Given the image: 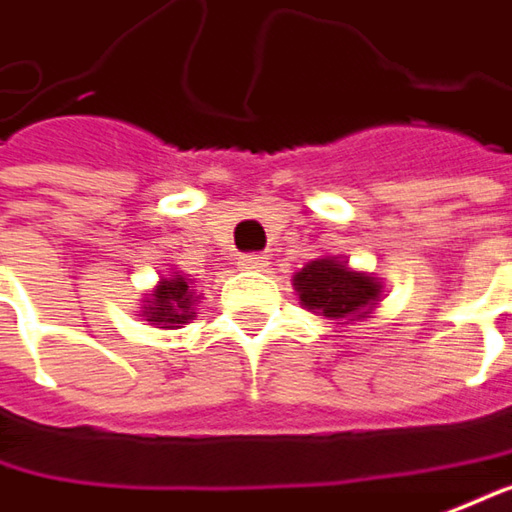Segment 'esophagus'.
Returning a JSON list of instances; mask_svg holds the SVG:
<instances>
[{
  "label": "esophagus",
  "instance_id": "1",
  "mask_svg": "<svg viewBox=\"0 0 512 512\" xmlns=\"http://www.w3.org/2000/svg\"><path fill=\"white\" fill-rule=\"evenodd\" d=\"M241 268H247V271H265V268H268V256H262V253H247V256H241Z\"/></svg>",
  "mask_w": 512,
  "mask_h": 512
}]
</instances>
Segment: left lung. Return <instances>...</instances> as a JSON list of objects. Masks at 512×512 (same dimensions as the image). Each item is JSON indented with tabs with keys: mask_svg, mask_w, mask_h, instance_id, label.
<instances>
[{
	"mask_svg": "<svg viewBox=\"0 0 512 512\" xmlns=\"http://www.w3.org/2000/svg\"><path fill=\"white\" fill-rule=\"evenodd\" d=\"M300 303L326 320H361L379 306L382 282L347 268L341 259H314L294 274Z\"/></svg>",
	"mask_w": 512,
	"mask_h": 512,
	"instance_id": "8db88e82",
	"label": "left lung"
}]
</instances>
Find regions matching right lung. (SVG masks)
I'll return each mask as SVG.
<instances>
[{"instance_id":"1","label":"right lung","mask_w":512,"mask_h":512,"mask_svg":"<svg viewBox=\"0 0 512 512\" xmlns=\"http://www.w3.org/2000/svg\"><path fill=\"white\" fill-rule=\"evenodd\" d=\"M195 285L186 276H171L160 279V285L148 294L142 317L148 323H154L157 329H177L180 323H189L198 311H195Z\"/></svg>"}]
</instances>
